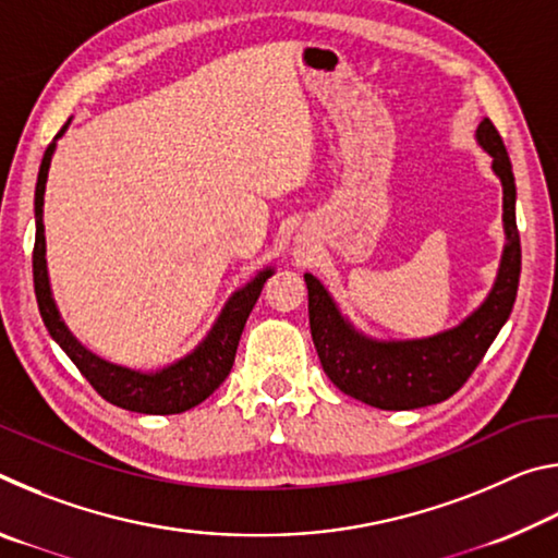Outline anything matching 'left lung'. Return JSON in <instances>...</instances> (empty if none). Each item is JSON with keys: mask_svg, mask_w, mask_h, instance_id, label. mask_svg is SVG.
Returning <instances> with one entry per match:
<instances>
[{"mask_svg": "<svg viewBox=\"0 0 558 558\" xmlns=\"http://www.w3.org/2000/svg\"><path fill=\"white\" fill-rule=\"evenodd\" d=\"M475 140L493 157V172L502 182L505 251L493 290L460 325L421 339H374L349 323L323 282L305 272L310 332L325 374L339 391L374 409L409 411L450 399L483 362L514 307L522 245L512 162L487 118L477 125Z\"/></svg>", "mask_w": 558, "mask_h": 558, "instance_id": "1", "label": "left lung"}]
</instances>
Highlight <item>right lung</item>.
<instances>
[{
	"label": "right lung",
	"mask_w": 558,
	"mask_h": 558,
	"mask_svg": "<svg viewBox=\"0 0 558 558\" xmlns=\"http://www.w3.org/2000/svg\"><path fill=\"white\" fill-rule=\"evenodd\" d=\"M71 118L53 137V143L46 147L39 179H36L34 192V219H36V241H34V292L36 302H39V313L49 335L56 339L71 362L78 366V372L86 376L93 389H96L102 399L110 401L120 409L135 411V413H153V415H169V413H184L194 405H199L204 399L219 389L226 376H229L235 349H239V339L248 319L253 305L260 295L266 280L272 276V268H263L256 272V278L245 282L243 288L231 292L226 300L223 310L216 317L209 332L196 344L192 352L177 359L174 364H167L157 372H137L128 369V366L112 364L108 359L93 354L90 349L83 347L73 332L65 327L63 317L56 307L49 268H46V235H44V192L46 179H49V167L56 153V143L69 130Z\"/></svg>",
	"instance_id": "add662e5"
}]
</instances>
